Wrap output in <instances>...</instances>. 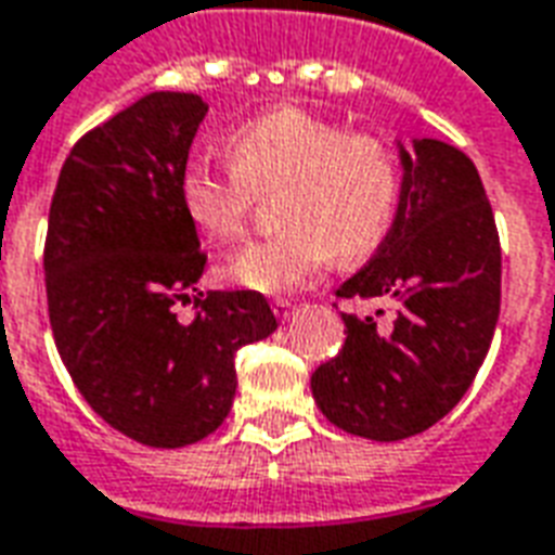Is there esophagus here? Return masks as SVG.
<instances>
[{"instance_id": "1", "label": "esophagus", "mask_w": 555, "mask_h": 555, "mask_svg": "<svg viewBox=\"0 0 555 555\" xmlns=\"http://www.w3.org/2000/svg\"><path fill=\"white\" fill-rule=\"evenodd\" d=\"M272 310H274V317L286 322V319H289L295 313V305H293V301H286V298H274Z\"/></svg>"}]
</instances>
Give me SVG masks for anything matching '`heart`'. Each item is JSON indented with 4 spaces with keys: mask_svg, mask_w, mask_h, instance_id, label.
Segmentation results:
<instances>
[{
    "mask_svg": "<svg viewBox=\"0 0 555 555\" xmlns=\"http://www.w3.org/2000/svg\"><path fill=\"white\" fill-rule=\"evenodd\" d=\"M230 165L192 159L180 177L185 212L216 245L242 238L260 194H278L283 228L233 254L228 274L254 293L313 283L339 257L370 260L405 201V162L393 141L349 132L331 117L281 106L228 139Z\"/></svg>",
    "mask_w": 555,
    "mask_h": 555,
    "instance_id": "1",
    "label": "heart"
}]
</instances>
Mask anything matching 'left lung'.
Listing matches in <instances>:
<instances>
[{
	"mask_svg": "<svg viewBox=\"0 0 555 555\" xmlns=\"http://www.w3.org/2000/svg\"><path fill=\"white\" fill-rule=\"evenodd\" d=\"M405 201L393 233L337 298H378L393 319L351 317L337 358L310 387L343 431L402 440L459 405L500 317V233L470 156L435 139L402 150Z\"/></svg>",
	"mask_w": 555,
	"mask_h": 555,
	"instance_id": "8db88e82",
	"label": "left lung"
}]
</instances>
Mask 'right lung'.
<instances>
[{
	"label": "right lung",
	"instance_id": "obj_1",
	"mask_svg": "<svg viewBox=\"0 0 555 555\" xmlns=\"http://www.w3.org/2000/svg\"><path fill=\"white\" fill-rule=\"evenodd\" d=\"M206 108L180 91L141 96L73 144L50 204L55 349L85 402L144 447L212 435L236 396V349L278 327L254 289L194 295L206 254L180 177ZM189 297L198 313L183 323Z\"/></svg>",
	"mask_w": 555,
	"mask_h": 555
}]
</instances>
